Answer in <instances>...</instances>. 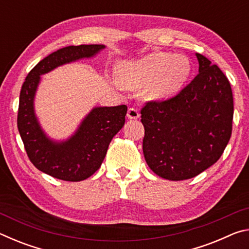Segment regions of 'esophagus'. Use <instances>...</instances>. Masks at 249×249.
<instances>
[{"label": "esophagus", "instance_id": "34e87169", "mask_svg": "<svg viewBox=\"0 0 249 249\" xmlns=\"http://www.w3.org/2000/svg\"><path fill=\"white\" fill-rule=\"evenodd\" d=\"M127 117L130 120H137L140 117V112H138L137 108L129 107L127 111Z\"/></svg>", "mask_w": 249, "mask_h": 249}]
</instances>
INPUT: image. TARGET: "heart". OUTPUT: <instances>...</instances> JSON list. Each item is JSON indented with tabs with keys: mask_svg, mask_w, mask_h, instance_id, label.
Segmentation results:
<instances>
[{
	"mask_svg": "<svg viewBox=\"0 0 249 249\" xmlns=\"http://www.w3.org/2000/svg\"><path fill=\"white\" fill-rule=\"evenodd\" d=\"M191 65L182 54L157 52L141 60L124 62L119 80L127 88H141L145 100L162 101L175 95L187 81Z\"/></svg>",
	"mask_w": 249,
	"mask_h": 249,
	"instance_id": "obj_1",
	"label": "heart"
}]
</instances>
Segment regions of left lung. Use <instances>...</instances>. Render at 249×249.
<instances>
[{
    "label": "left lung",
    "instance_id": "1",
    "mask_svg": "<svg viewBox=\"0 0 249 249\" xmlns=\"http://www.w3.org/2000/svg\"><path fill=\"white\" fill-rule=\"evenodd\" d=\"M199 73L178 94L149 101L142 108V151L147 165L163 179H190L214 165L231 135L234 103L229 79L196 53Z\"/></svg>",
    "mask_w": 249,
    "mask_h": 249
}]
</instances>
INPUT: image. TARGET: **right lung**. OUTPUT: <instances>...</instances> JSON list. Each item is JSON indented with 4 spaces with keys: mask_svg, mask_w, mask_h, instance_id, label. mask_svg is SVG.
Returning <instances> with one entry per match:
<instances>
[{
    "mask_svg": "<svg viewBox=\"0 0 249 249\" xmlns=\"http://www.w3.org/2000/svg\"><path fill=\"white\" fill-rule=\"evenodd\" d=\"M103 48L104 45H80L59 49L34 67L22 86L18 114L19 135L33 165L53 178L75 182L93 175L102 165L112 138L124 126L127 107H94L70 138L52 141L41 129L34 109L40 75L61 65L93 57Z\"/></svg>",
    "mask_w": 249,
    "mask_h": 249,
    "instance_id": "right-lung-1",
    "label": "right lung"
}]
</instances>
